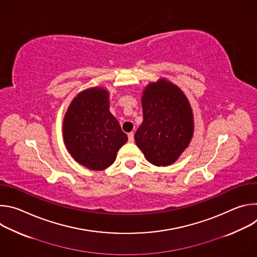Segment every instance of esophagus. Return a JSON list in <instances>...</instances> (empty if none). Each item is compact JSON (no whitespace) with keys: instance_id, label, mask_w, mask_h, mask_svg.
Here are the masks:
<instances>
[{"instance_id":"obj_1","label":"esophagus","mask_w":257,"mask_h":257,"mask_svg":"<svg viewBox=\"0 0 257 257\" xmlns=\"http://www.w3.org/2000/svg\"><path fill=\"white\" fill-rule=\"evenodd\" d=\"M128 139H129V141H133L134 140V133L133 132L128 133Z\"/></svg>"}]
</instances>
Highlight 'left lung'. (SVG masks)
<instances>
[{
    "label": "left lung",
    "instance_id": "left-lung-1",
    "mask_svg": "<svg viewBox=\"0 0 257 257\" xmlns=\"http://www.w3.org/2000/svg\"><path fill=\"white\" fill-rule=\"evenodd\" d=\"M143 122L134 139L145 159L157 167L174 164L194 133L191 104L182 89L166 78L151 82L142 91Z\"/></svg>",
    "mask_w": 257,
    "mask_h": 257
}]
</instances>
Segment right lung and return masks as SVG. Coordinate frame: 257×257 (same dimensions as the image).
I'll return each mask as SVG.
<instances>
[{
    "label": "right lung",
    "mask_w": 257,
    "mask_h": 257,
    "mask_svg": "<svg viewBox=\"0 0 257 257\" xmlns=\"http://www.w3.org/2000/svg\"><path fill=\"white\" fill-rule=\"evenodd\" d=\"M63 139L71 157L81 166L102 171L112 166L127 142L118 120L109 112V92L90 87L69 104L63 120Z\"/></svg>",
    "instance_id": "add662e5"
}]
</instances>
